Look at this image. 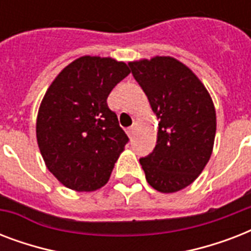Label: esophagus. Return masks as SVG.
<instances>
[{
  "label": "esophagus",
  "mask_w": 251,
  "mask_h": 251,
  "mask_svg": "<svg viewBox=\"0 0 251 251\" xmlns=\"http://www.w3.org/2000/svg\"><path fill=\"white\" fill-rule=\"evenodd\" d=\"M134 130H135V127H134V126H130V127H127V130H126V133H127V135H129L130 138L133 137Z\"/></svg>",
  "instance_id": "obj_1"
}]
</instances>
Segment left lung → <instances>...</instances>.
<instances>
[{
	"instance_id": "left-lung-1",
	"label": "left lung",
	"mask_w": 251,
	"mask_h": 251,
	"mask_svg": "<svg viewBox=\"0 0 251 251\" xmlns=\"http://www.w3.org/2000/svg\"><path fill=\"white\" fill-rule=\"evenodd\" d=\"M159 121L155 149L141 157L146 179L161 193L189 186L208 163L214 149L216 113L198 76L173 57L129 62Z\"/></svg>"
}]
</instances>
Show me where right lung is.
<instances>
[{"label": "right lung", "instance_id": "right-lung-1", "mask_svg": "<svg viewBox=\"0 0 251 251\" xmlns=\"http://www.w3.org/2000/svg\"><path fill=\"white\" fill-rule=\"evenodd\" d=\"M130 74L125 62L83 56L56 76L44 95L36 138L49 172L69 189L104 186L129 142L106 99Z\"/></svg>", "mask_w": 251, "mask_h": 251}]
</instances>
